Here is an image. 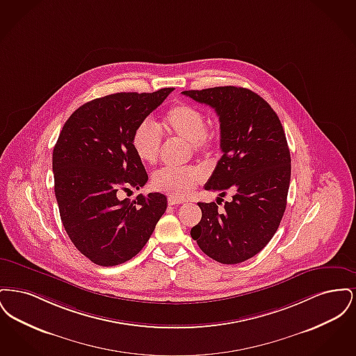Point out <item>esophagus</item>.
I'll return each instance as SVG.
<instances>
[{
    "label": "esophagus",
    "instance_id": "esophagus-1",
    "mask_svg": "<svg viewBox=\"0 0 356 356\" xmlns=\"http://www.w3.org/2000/svg\"><path fill=\"white\" fill-rule=\"evenodd\" d=\"M183 203H184L183 200H179V199H176V197H168V204H170V205H176V204Z\"/></svg>",
    "mask_w": 356,
    "mask_h": 356
}]
</instances>
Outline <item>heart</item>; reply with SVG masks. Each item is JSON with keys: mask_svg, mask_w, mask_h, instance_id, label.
<instances>
[{"mask_svg": "<svg viewBox=\"0 0 356 356\" xmlns=\"http://www.w3.org/2000/svg\"><path fill=\"white\" fill-rule=\"evenodd\" d=\"M163 128L170 136L179 137L189 143L192 152L209 156L219 145V135L213 128L205 127L204 113L193 105L176 104L167 111ZM163 144L160 129L149 120L141 121L136 127L132 145L137 157L145 164H154L159 160ZM205 179L203 170L199 167L163 168L152 177L156 191L183 200L188 197Z\"/></svg>", "mask_w": 356, "mask_h": 356, "instance_id": "b5f03b06", "label": "heart"}]
</instances>
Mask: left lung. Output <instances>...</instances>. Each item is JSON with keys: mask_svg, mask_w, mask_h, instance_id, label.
<instances>
[{"mask_svg": "<svg viewBox=\"0 0 356 356\" xmlns=\"http://www.w3.org/2000/svg\"><path fill=\"white\" fill-rule=\"evenodd\" d=\"M212 106L220 121L222 156L205 184L207 191L234 192L218 203H197L202 220L191 229L204 254L222 264H237L259 254L271 240L287 205L291 156L283 125L271 105L240 86L184 90Z\"/></svg>", "mask_w": 356, "mask_h": 356, "instance_id": "1", "label": "left lung"}]
</instances>
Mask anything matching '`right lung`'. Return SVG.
Listing matches in <instances>:
<instances>
[{
  "label": "right lung",
  "instance_id": "obj_1",
  "mask_svg": "<svg viewBox=\"0 0 356 356\" xmlns=\"http://www.w3.org/2000/svg\"><path fill=\"white\" fill-rule=\"evenodd\" d=\"M172 90L122 92L86 102L67 120L54 145V193L61 221L74 247L97 266L131 260L167 209L163 193L138 195L131 202L120 200L118 192L148 181L132 137Z\"/></svg>",
  "mask_w": 356,
  "mask_h": 356
}]
</instances>
